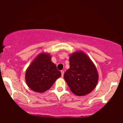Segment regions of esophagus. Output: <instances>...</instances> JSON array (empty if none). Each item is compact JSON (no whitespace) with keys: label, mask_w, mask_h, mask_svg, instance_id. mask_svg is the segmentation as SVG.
Segmentation results:
<instances>
[{"label":"esophagus","mask_w":123,"mask_h":123,"mask_svg":"<svg viewBox=\"0 0 123 123\" xmlns=\"http://www.w3.org/2000/svg\"><path fill=\"white\" fill-rule=\"evenodd\" d=\"M61 76H62V77H63V76H64V71L63 70H62L61 71Z\"/></svg>","instance_id":"34e87169"}]
</instances>
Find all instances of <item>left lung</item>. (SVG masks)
<instances>
[{"instance_id":"left-lung-1","label":"left lung","mask_w":123,"mask_h":123,"mask_svg":"<svg viewBox=\"0 0 123 123\" xmlns=\"http://www.w3.org/2000/svg\"><path fill=\"white\" fill-rule=\"evenodd\" d=\"M64 78L71 91L80 96L90 93L96 87L99 75L96 66L87 55L79 50L69 55V68Z\"/></svg>"}]
</instances>
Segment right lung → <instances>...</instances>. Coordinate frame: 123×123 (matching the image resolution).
I'll use <instances>...</instances> for the list:
<instances>
[{"label":"right lung","mask_w":123,"mask_h":123,"mask_svg":"<svg viewBox=\"0 0 123 123\" xmlns=\"http://www.w3.org/2000/svg\"><path fill=\"white\" fill-rule=\"evenodd\" d=\"M61 75V73L52 62L51 55L42 52L27 68L25 79L30 89L36 92L43 93L50 89Z\"/></svg>","instance_id":"obj_1"}]
</instances>
